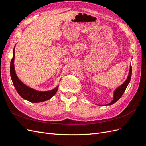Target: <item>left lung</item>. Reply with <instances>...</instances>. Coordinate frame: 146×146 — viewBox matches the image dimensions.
I'll return each instance as SVG.
<instances>
[{
  "label": "left lung",
  "instance_id": "1",
  "mask_svg": "<svg viewBox=\"0 0 146 146\" xmlns=\"http://www.w3.org/2000/svg\"><path fill=\"white\" fill-rule=\"evenodd\" d=\"M131 72H132V68H131V65L130 64L129 73V75H128L127 80L124 82V83L122 84L121 86L117 87L115 90V91H114V96H113L114 98H113V100L110 103L107 104V105H112V104H114L116 102H117L119 99L121 98V96L123 94V92H125L128 85H129V83L130 82V79H131ZM100 106H101V105H100Z\"/></svg>",
  "mask_w": 146,
  "mask_h": 146
}]
</instances>
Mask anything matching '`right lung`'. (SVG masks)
<instances>
[{
    "label": "right lung",
    "mask_w": 146,
    "mask_h": 146,
    "mask_svg": "<svg viewBox=\"0 0 146 146\" xmlns=\"http://www.w3.org/2000/svg\"><path fill=\"white\" fill-rule=\"evenodd\" d=\"M15 48L13 49V56L10 63V76L13 85L15 87L17 93L23 99L30 102L38 103L51 99L58 90V86L54 89L47 91H39L25 85L17 77L15 69Z\"/></svg>",
    "instance_id": "1"
}]
</instances>
